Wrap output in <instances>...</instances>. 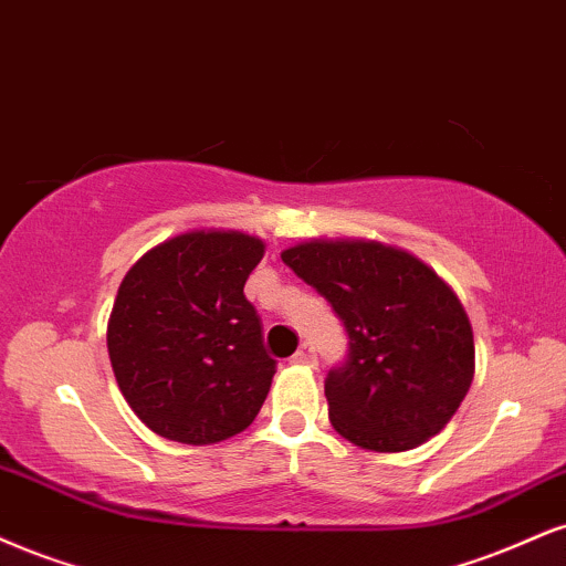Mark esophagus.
Instances as JSON below:
<instances>
[{
	"label": "esophagus",
	"instance_id": "esophagus-1",
	"mask_svg": "<svg viewBox=\"0 0 566 566\" xmlns=\"http://www.w3.org/2000/svg\"><path fill=\"white\" fill-rule=\"evenodd\" d=\"M292 364H301V366H316V348L311 343H303L297 348L295 356H292Z\"/></svg>",
	"mask_w": 566,
	"mask_h": 566
}]
</instances>
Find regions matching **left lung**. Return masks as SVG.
I'll return each mask as SVG.
<instances>
[{"mask_svg": "<svg viewBox=\"0 0 566 566\" xmlns=\"http://www.w3.org/2000/svg\"><path fill=\"white\" fill-rule=\"evenodd\" d=\"M282 261L348 329V366L324 385L335 432L377 453L434 438L474 379L472 324L451 284L408 250L364 237L290 244Z\"/></svg>", "mask_w": 566, "mask_h": 566, "instance_id": "left-lung-1", "label": "left lung"}]
</instances>
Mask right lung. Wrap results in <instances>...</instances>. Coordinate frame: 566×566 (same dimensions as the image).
Returning <instances> with one entry per match:
<instances>
[{
	"mask_svg": "<svg viewBox=\"0 0 566 566\" xmlns=\"http://www.w3.org/2000/svg\"><path fill=\"white\" fill-rule=\"evenodd\" d=\"M265 242L189 229L126 271L107 318V353L126 403L155 434L213 446L253 424L276 360L244 282Z\"/></svg>",
	"mask_w": 566,
	"mask_h": 566,
	"instance_id": "add662e5",
	"label": "right lung"
}]
</instances>
